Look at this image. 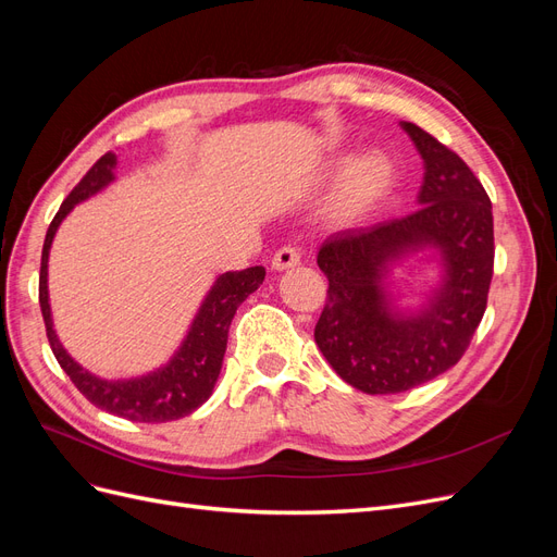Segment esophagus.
Listing matches in <instances>:
<instances>
[{
	"label": "esophagus",
	"mask_w": 557,
	"mask_h": 557,
	"mask_svg": "<svg viewBox=\"0 0 557 557\" xmlns=\"http://www.w3.org/2000/svg\"><path fill=\"white\" fill-rule=\"evenodd\" d=\"M299 260H301V256H299V250H297V248H293V246H283V248H278V250L274 252V258H272V269H274V272H283V269H293V267H297V264H299Z\"/></svg>",
	"instance_id": "1"
}]
</instances>
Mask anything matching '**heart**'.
Wrapping results in <instances>:
<instances>
[{
    "mask_svg": "<svg viewBox=\"0 0 557 557\" xmlns=\"http://www.w3.org/2000/svg\"><path fill=\"white\" fill-rule=\"evenodd\" d=\"M391 183V164L379 153H369L356 162L348 172L342 193H339V209L342 213H356L369 201H374Z\"/></svg>",
    "mask_w": 557,
    "mask_h": 557,
    "instance_id": "obj_1",
    "label": "heart"
}]
</instances>
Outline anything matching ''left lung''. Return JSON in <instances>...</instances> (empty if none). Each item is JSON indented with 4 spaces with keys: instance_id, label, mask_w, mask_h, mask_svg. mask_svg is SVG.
<instances>
[{
    "instance_id": "left-lung-1",
    "label": "left lung",
    "mask_w": 557,
    "mask_h": 557,
    "mask_svg": "<svg viewBox=\"0 0 557 557\" xmlns=\"http://www.w3.org/2000/svg\"><path fill=\"white\" fill-rule=\"evenodd\" d=\"M423 158L418 209L369 227L334 232L318 250L330 281L315 344L348 385L367 395L411 391L458 362L474 336L493 278V205L465 160L413 123H401ZM433 250L443 281L418 310L386 290L389 267Z\"/></svg>"
}]
</instances>
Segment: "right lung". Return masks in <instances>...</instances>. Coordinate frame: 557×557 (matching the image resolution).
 <instances>
[{"label":"right lung","mask_w":557,"mask_h":557,"mask_svg":"<svg viewBox=\"0 0 557 557\" xmlns=\"http://www.w3.org/2000/svg\"><path fill=\"white\" fill-rule=\"evenodd\" d=\"M115 164L117 160L113 153L99 158L92 164V170L70 193V197L62 201L53 223H50L41 250L39 305L55 360L78 391L86 395L88 401L113 416L132 420V423H166V420L190 416L211 397L213 385L223 367L232 318L237 313L242 301L262 285L264 267H248L244 272H225L218 276L205 301H201V307L197 309L178 350L170 358V362L158 367L156 372L109 381L83 369L64 350L53 330V315H50L48 305V252L50 246H53L60 223L70 215L78 201H86L99 190H104L115 178Z\"/></svg>","instance_id":"obj_1"}]
</instances>
